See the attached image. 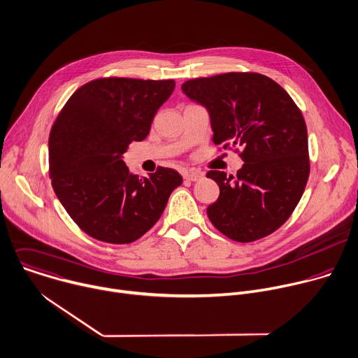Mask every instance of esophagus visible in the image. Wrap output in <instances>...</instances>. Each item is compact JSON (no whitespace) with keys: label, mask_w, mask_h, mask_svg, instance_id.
<instances>
[{"label":"esophagus","mask_w":358,"mask_h":358,"mask_svg":"<svg viewBox=\"0 0 358 358\" xmlns=\"http://www.w3.org/2000/svg\"><path fill=\"white\" fill-rule=\"evenodd\" d=\"M203 176H204L203 172H196V171H186V172L183 173V178L187 179V180H192V182L200 180Z\"/></svg>","instance_id":"34e87169"}]
</instances>
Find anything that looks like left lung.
Returning a JSON list of instances; mask_svg holds the SVG:
<instances>
[{
    "label": "left lung",
    "instance_id": "left-lung-1",
    "mask_svg": "<svg viewBox=\"0 0 358 358\" xmlns=\"http://www.w3.org/2000/svg\"><path fill=\"white\" fill-rule=\"evenodd\" d=\"M210 114L213 142L238 148L245 162L237 176L208 171L220 187L207 207L211 224L238 243L276 231L298 206L310 173L302 111L276 82L254 71H230L182 85Z\"/></svg>",
    "mask_w": 358,
    "mask_h": 358
}]
</instances>
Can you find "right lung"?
<instances>
[{
  "instance_id": "1",
  "label": "right lung",
  "mask_w": 358,
  "mask_h": 358,
  "mask_svg": "<svg viewBox=\"0 0 358 358\" xmlns=\"http://www.w3.org/2000/svg\"><path fill=\"white\" fill-rule=\"evenodd\" d=\"M175 80L101 78L66 101L49 135V176L67 214L87 236L129 244L162 216L179 172L159 166L138 178L122 162L132 141L145 139Z\"/></svg>"
}]
</instances>
